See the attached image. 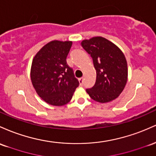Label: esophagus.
Listing matches in <instances>:
<instances>
[{"instance_id":"34e87169","label":"esophagus","mask_w":156,"mask_h":156,"mask_svg":"<svg viewBox=\"0 0 156 156\" xmlns=\"http://www.w3.org/2000/svg\"><path fill=\"white\" fill-rule=\"evenodd\" d=\"M79 81H80V85H83V83H84V77L80 78V80H79Z\"/></svg>"}]
</instances>
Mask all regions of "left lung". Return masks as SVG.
<instances>
[{"mask_svg":"<svg viewBox=\"0 0 156 156\" xmlns=\"http://www.w3.org/2000/svg\"><path fill=\"white\" fill-rule=\"evenodd\" d=\"M81 45L93 59L97 79L86 91L94 101L106 103L114 100L123 91L127 81V63L118 46L102 37L84 40Z\"/></svg>","mask_w":156,"mask_h":156,"instance_id":"left-lung-1","label":"left lung"}]
</instances>
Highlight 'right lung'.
<instances>
[{"label":"right lung","mask_w":156,"mask_h":156,"mask_svg":"<svg viewBox=\"0 0 156 156\" xmlns=\"http://www.w3.org/2000/svg\"><path fill=\"white\" fill-rule=\"evenodd\" d=\"M72 41L53 40L33 58L31 80L38 96L48 104L62 106L71 101L79 81L66 62Z\"/></svg>","instance_id":"right-lung-1"}]
</instances>
